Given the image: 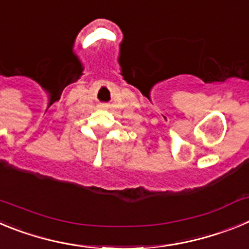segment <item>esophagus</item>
<instances>
[{
  "label": "esophagus",
  "mask_w": 249,
  "mask_h": 249,
  "mask_svg": "<svg viewBox=\"0 0 249 249\" xmlns=\"http://www.w3.org/2000/svg\"><path fill=\"white\" fill-rule=\"evenodd\" d=\"M102 108H106V106H102Z\"/></svg>",
  "instance_id": "1"
}]
</instances>
